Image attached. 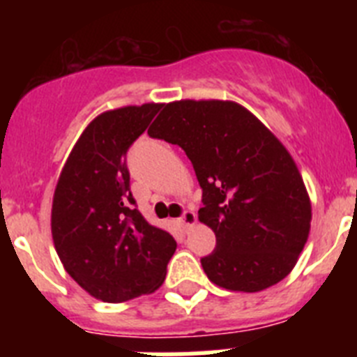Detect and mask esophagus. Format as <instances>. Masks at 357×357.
<instances>
[{"instance_id": "34e87169", "label": "esophagus", "mask_w": 357, "mask_h": 357, "mask_svg": "<svg viewBox=\"0 0 357 357\" xmlns=\"http://www.w3.org/2000/svg\"><path fill=\"white\" fill-rule=\"evenodd\" d=\"M181 223L185 229H188V227H193L195 223H197V214H195L193 211H184L181 216Z\"/></svg>"}]
</instances>
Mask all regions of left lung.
I'll return each instance as SVG.
<instances>
[{"instance_id":"8db88e82","label":"left lung","mask_w":357,"mask_h":357,"mask_svg":"<svg viewBox=\"0 0 357 357\" xmlns=\"http://www.w3.org/2000/svg\"><path fill=\"white\" fill-rule=\"evenodd\" d=\"M148 134L185 151L216 236L202 257L211 282L255 293L284 279L311 229V202L284 144L250 110L222 100L166 103Z\"/></svg>"}]
</instances>
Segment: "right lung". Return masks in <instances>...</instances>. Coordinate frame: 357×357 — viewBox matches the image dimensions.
<instances>
[{
  "label": "right lung",
  "mask_w": 357,
  "mask_h": 357,
  "mask_svg": "<svg viewBox=\"0 0 357 357\" xmlns=\"http://www.w3.org/2000/svg\"><path fill=\"white\" fill-rule=\"evenodd\" d=\"M162 103L107 110L87 125L62 168L52 236L66 272L98 301L118 304L153 293L176 243L134 209L127 151Z\"/></svg>",
  "instance_id": "obj_1"
}]
</instances>
